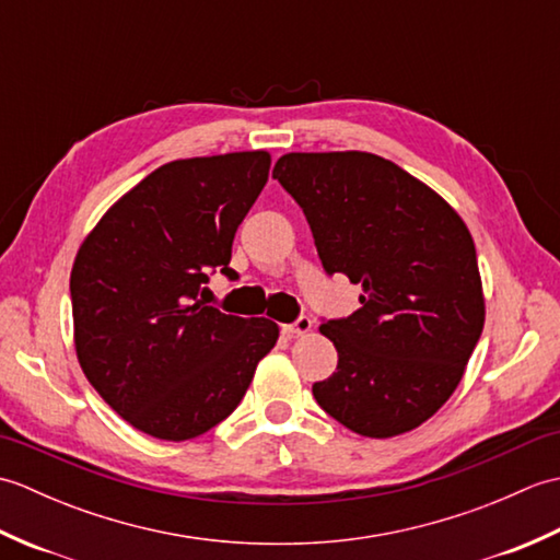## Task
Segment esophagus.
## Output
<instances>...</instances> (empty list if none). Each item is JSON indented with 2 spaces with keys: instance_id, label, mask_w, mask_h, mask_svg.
I'll return each instance as SVG.
<instances>
[{
  "instance_id": "1",
  "label": "esophagus",
  "mask_w": 560,
  "mask_h": 560,
  "mask_svg": "<svg viewBox=\"0 0 560 560\" xmlns=\"http://www.w3.org/2000/svg\"><path fill=\"white\" fill-rule=\"evenodd\" d=\"M311 329H313V319L305 317V315L295 319L293 325H283V327H281V331H283V335H287V337H303V335H307V331H311Z\"/></svg>"
}]
</instances>
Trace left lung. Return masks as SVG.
<instances>
[{
  "instance_id": "obj_1",
  "label": "left lung",
  "mask_w": 560,
  "mask_h": 560,
  "mask_svg": "<svg viewBox=\"0 0 560 560\" xmlns=\"http://www.w3.org/2000/svg\"><path fill=\"white\" fill-rule=\"evenodd\" d=\"M271 175L303 209L325 271L361 287L359 311L319 325L339 363L313 385L317 404L365 438L421 425L457 389L483 329L469 229L375 153H287Z\"/></svg>"
}]
</instances>
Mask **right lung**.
I'll use <instances>...</instances> for the list:
<instances>
[{
  "label": "right lung",
  "mask_w": 560,
  "mask_h": 560,
  "mask_svg": "<svg viewBox=\"0 0 560 560\" xmlns=\"http://www.w3.org/2000/svg\"><path fill=\"white\" fill-rule=\"evenodd\" d=\"M267 151L161 165L105 211L71 269L74 347L98 395L159 440L197 438L241 404L279 327L201 301L267 185Z\"/></svg>",
  "instance_id": "1"
}]
</instances>
